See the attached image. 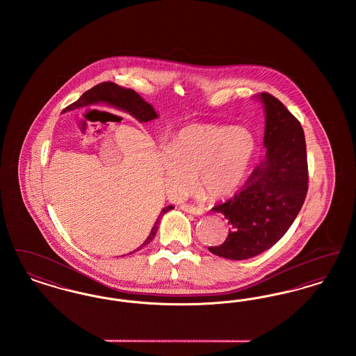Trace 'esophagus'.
Segmentation results:
<instances>
[{"label":"esophagus","mask_w":356,"mask_h":356,"mask_svg":"<svg viewBox=\"0 0 356 356\" xmlns=\"http://www.w3.org/2000/svg\"><path fill=\"white\" fill-rule=\"evenodd\" d=\"M180 208H181L183 211L188 212V213H192V215H202L204 212L203 208L195 207V205H191V204H181Z\"/></svg>","instance_id":"esophagus-1"}]
</instances>
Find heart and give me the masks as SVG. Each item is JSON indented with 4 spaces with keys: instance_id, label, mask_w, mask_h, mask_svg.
I'll use <instances>...</instances> for the list:
<instances>
[{
    "instance_id": "1",
    "label": "heart",
    "mask_w": 356,
    "mask_h": 356,
    "mask_svg": "<svg viewBox=\"0 0 356 356\" xmlns=\"http://www.w3.org/2000/svg\"><path fill=\"white\" fill-rule=\"evenodd\" d=\"M256 151L254 135L235 125L192 124L159 151V164L170 196L179 199L196 183L211 197L234 192L247 175Z\"/></svg>"
}]
</instances>
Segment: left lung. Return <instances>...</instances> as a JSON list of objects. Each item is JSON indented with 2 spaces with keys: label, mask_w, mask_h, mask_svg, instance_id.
<instances>
[{
  "label": "left lung",
  "mask_w": 356,
  "mask_h": 356,
  "mask_svg": "<svg viewBox=\"0 0 356 356\" xmlns=\"http://www.w3.org/2000/svg\"><path fill=\"white\" fill-rule=\"evenodd\" d=\"M266 109V157L254 167L231 199L212 208L228 220L224 243L212 254L243 260L271 248L287 232L305 204L308 191L305 138L300 121L267 92L260 95Z\"/></svg>",
  "instance_id": "obj_1"
}]
</instances>
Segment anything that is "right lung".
<instances>
[{
  "label": "right lung",
  "mask_w": 356,
  "mask_h": 356,
  "mask_svg": "<svg viewBox=\"0 0 356 356\" xmlns=\"http://www.w3.org/2000/svg\"><path fill=\"white\" fill-rule=\"evenodd\" d=\"M105 102L118 106L120 109H124L127 111L129 115H132L135 119L141 121V122H147L149 120L156 119L157 115L153 109L152 105L148 104V102H144L135 90L129 89V88H124V86H120V85L115 84L112 81H105V83H100V84L90 88L89 90H86L84 95L73 104L68 105L64 111H70V109H74V108H79V106H83L86 104H90V102ZM173 209L172 205H168L165 208L161 209L157 220L154 222V225L152 227V231L149 234V236L147 237V240L140 245V248H143L144 245L149 244L152 241L153 237L156 236V232H157V228H159V222L160 219L164 213H167L168 211ZM137 248V251L140 250ZM132 254V252H131Z\"/></svg>",
  "instance_id": "obj_1"
}]
</instances>
